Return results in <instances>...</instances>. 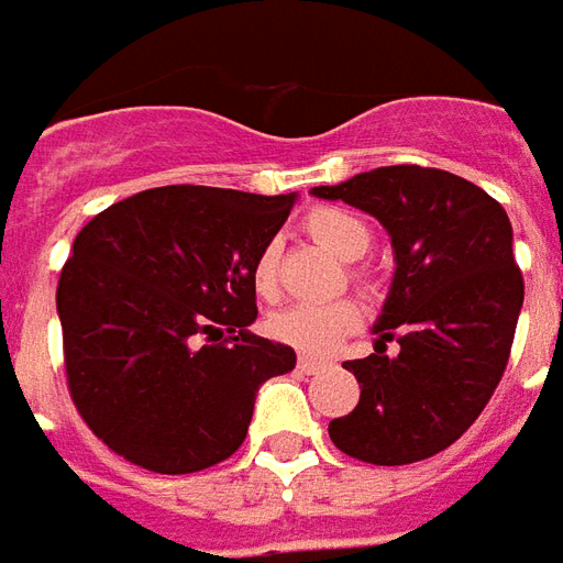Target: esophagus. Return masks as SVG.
I'll return each instance as SVG.
<instances>
[{
    "mask_svg": "<svg viewBox=\"0 0 563 563\" xmlns=\"http://www.w3.org/2000/svg\"><path fill=\"white\" fill-rule=\"evenodd\" d=\"M324 361H318V357H309V354H302L300 361H297V369L306 373V376H314V373H321L324 369Z\"/></svg>",
    "mask_w": 563,
    "mask_h": 563,
    "instance_id": "esophagus-1",
    "label": "esophagus"
}]
</instances>
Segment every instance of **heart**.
Wrapping results in <instances>:
<instances>
[{
	"mask_svg": "<svg viewBox=\"0 0 563 563\" xmlns=\"http://www.w3.org/2000/svg\"><path fill=\"white\" fill-rule=\"evenodd\" d=\"M306 230L314 242L333 251L339 261L349 263V282L354 288H361L364 294L376 290V273L364 263H357L373 245V230L364 218L336 206H321L309 211ZM278 266H282V249L278 242H266L251 263V282L263 300L278 297ZM357 327H361V306L349 297L330 302H300L269 318V333L278 342L309 354H330L345 342V336H352Z\"/></svg>",
	"mask_w": 563,
	"mask_h": 563,
	"instance_id": "heart-1",
	"label": "heart"
}]
</instances>
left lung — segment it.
Listing matches in <instances>:
<instances>
[{"label": "left lung", "mask_w": 563, "mask_h": 563, "mask_svg": "<svg viewBox=\"0 0 563 563\" xmlns=\"http://www.w3.org/2000/svg\"><path fill=\"white\" fill-rule=\"evenodd\" d=\"M312 194L378 218L397 257L373 327L376 354L342 364L361 400L330 421V440L378 466L433 457L464 437L504 378L525 302L512 224L473 181L412 163ZM388 341L401 345L400 355L387 357Z\"/></svg>", "instance_id": "left-lung-1"}]
</instances>
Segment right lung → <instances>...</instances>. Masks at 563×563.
<instances>
[{
  "label": "right lung",
  "mask_w": 563,
  "mask_h": 563,
  "mask_svg": "<svg viewBox=\"0 0 563 563\" xmlns=\"http://www.w3.org/2000/svg\"><path fill=\"white\" fill-rule=\"evenodd\" d=\"M294 194L169 185L99 211L57 285L63 364L84 424L123 461L185 476L245 442L290 345L254 336L251 263Z\"/></svg>",
  "instance_id": "right-lung-1"
}]
</instances>
